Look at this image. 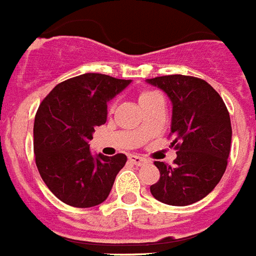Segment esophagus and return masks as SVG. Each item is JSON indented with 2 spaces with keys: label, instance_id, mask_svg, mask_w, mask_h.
<instances>
[{
  "label": "esophagus",
  "instance_id": "esophagus-1",
  "mask_svg": "<svg viewBox=\"0 0 256 256\" xmlns=\"http://www.w3.org/2000/svg\"><path fill=\"white\" fill-rule=\"evenodd\" d=\"M128 158H130V162L134 164V165H138V166H141V165H144V164L148 162V160H146V158H144V157H140V156H136V154H130Z\"/></svg>",
  "mask_w": 256,
  "mask_h": 256
}]
</instances>
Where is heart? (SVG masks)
I'll list each match as a JSON object with an SVG mask.
<instances>
[{"instance_id": "obj_1", "label": "heart", "mask_w": 256, "mask_h": 256, "mask_svg": "<svg viewBox=\"0 0 256 256\" xmlns=\"http://www.w3.org/2000/svg\"><path fill=\"white\" fill-rule=\"evenodd\" d=\"M158 96V94L154 92V91H142V92L138 95V102L140 104H144L145 102H148V100L153 99V98H156Z\"/></svg>"}]
</instances>
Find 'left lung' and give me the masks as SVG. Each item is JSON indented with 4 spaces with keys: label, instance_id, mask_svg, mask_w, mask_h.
<instances>
[{
    "label": "left lung",
    "instance_id": "8db88e82",
    "mask_svg": "<svg viewBox=\"0 0 256 256\" xmlns=\"http://www.w3.org/2000/svg\"><path fill=\"white\" fill-rule=\"evenodd\" d=\"M172 103L174 166L154 161L160 180L150 186L157 201L188 206L205 198L222 178L232 146V122L224 100L208 82L186 75L146 79Z\"/></svg>",
    "mask_w": 256,
    "mask_h": 256
}]
</instances>
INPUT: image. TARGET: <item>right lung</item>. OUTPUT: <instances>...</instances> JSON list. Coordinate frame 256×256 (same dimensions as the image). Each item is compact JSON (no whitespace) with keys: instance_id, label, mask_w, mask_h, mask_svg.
Returning a JSON list of instances; mask_svg holds the SVG:
<instances>
[{"instance_id":"1","label":"right lung","mask_w":256,"mask_h":256,"mask_svg":"<svg viewBox=\"0 0 256 256\" xmlns=\"http://www.w3.org/2000/svg\"><path fill=\"white\" fill-rule=\"evenodd\" d=\"M130 82L83 74L59 83L40 103L34 120L36 168L47 188L67 205H100L126 165V154H92L88 142L95 126L107 120L108 102Z\"/></svg>"}]
</instances>
